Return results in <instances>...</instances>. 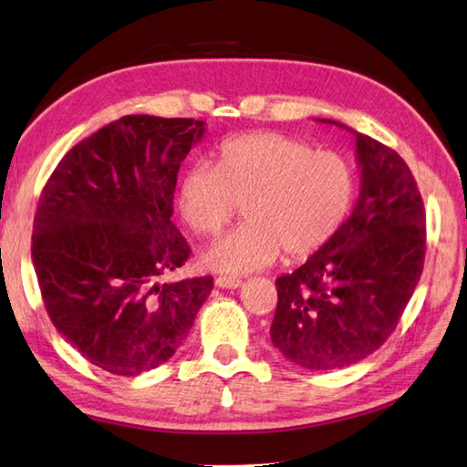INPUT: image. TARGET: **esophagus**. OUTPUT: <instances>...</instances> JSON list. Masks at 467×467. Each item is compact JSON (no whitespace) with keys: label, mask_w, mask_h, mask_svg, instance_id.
Masks as SVG:
<instances>
[{"label":"esophagus","mask_w":467,"mask_h":467,"mask_svg":"<svg viewBox=\"0 0 467 467\" xmlns=\"http://www.w3.org/2000/svg\"><path fill=\"white\" fill-rule=\"evenodd\" d=\"M214 285L219 286V288H229V290H233V288H238L243 285V280L241 278H233V276H219L214 280Z\"/></svg>","instance_id":"esophagus-1"}]
</instances>
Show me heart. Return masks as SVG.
Listing matches in <instances>:
<instances>
[{"mask_svg":"<svg viewBox=\"0 0 467 467\" xmlns=\"http://www.w3.org/2000/svg\"><path fill=\"white\" fill-rule=\"evenodd\" d=\"M354 194V171L344 157L260 131L226 140L214 167L184 172L179 207L194 233L214 236L243 204L246 223L204 251L202 263L216 273L246 275L283 253L288 260L318 253L346 221Z\"/></svg>","mask_w":467,"mask_h":467,"instance_id":"heart-1","label":"heart"}]
</instances>
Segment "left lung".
<instances>
[{"label": "left lung", "instance_id": "left-lung-1", "mask_svg": "<svg viewBox=\"0 0 467 467\" xmlns=\"http://www.w3.org/2000/svg\"><path fill=\"white\" fill-rule=\"evenodd\" d=\"M356 137L360 194L330 241L276 280L270 340L308 370H338L388 340L424 270L426 213L411 171L394 149Z\"/></svg>", "mask_w": 467, "mask_h": 467}]
</instances>
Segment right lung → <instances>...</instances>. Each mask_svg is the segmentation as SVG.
<instances>
[{"label": "right lung", "instance_id": "1", "mask_svg": "<svg viewBox=\"0 0 467 467\" xmlns=\"http://www.w3.org/2000/svg\"><path fill=\"white\" fill-rule=\"evenodd\" d=\"M204 121L125 115L65 155L43 187L31 258L49 318L115 376L167 362L213 276L159 283L191 248L172 224L177 172Z\"/></svg>", "mask_w": 467, "mask_h": 467}]
</instances>
